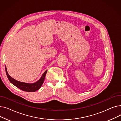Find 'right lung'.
<instances>
[{"mask_svg":"<svg viewBox=\"0 0 121 121\" xmlns=\"http://www.w3.org/2000/svg\"><path fill=\"white\" fill-rule=\"evenodd\" d=\"M5 71H6V74H7V78L10 81L11 83H12L15 86H16L17 88L20 89L23 91L29 92H35L36 91L39 89L43 83V81L44 80V78H45L47 72V70H46L42 75L41 78L38 81L35 82V83H24V82H22L16 80L14 78H13L11 77H10L7 72V68H6V66H5Z\"/></svg>","mask_w":121,"mask_h":121,"instance_id":"add662e5","label":"right lung"}]
</instances>
